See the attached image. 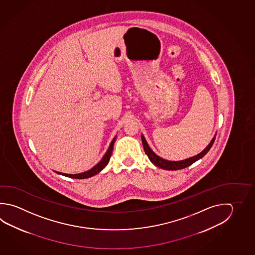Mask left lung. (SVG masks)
Here are the masks:
<instances>
[{"label": "left lung", "mask_w": 255, "mask_h": 255, "mask_svg": "<svg viewBox=\"0 0 255 255\" xmlns=\"http://www.w3.org/2000/svg\"><path fill=\"white\" fill-rule=\"evenodd\" d=\"M216 135L217 133L214 135L213 138L210 141V143L208 144V146L206 148L204 149L202 152H200L199 154L194 155L192 157L187 158L184 160H181V161H168L165 160L163 158L158 156L156 153L153 152L152 149L150 148L146 140L144 138V135L141 134V139H142V143H143V146H144V153H146V155L148 156L149 160L151 162H153L154 165L163 169V170H169V171H176V170H181L186 167L190 166L192 163H194L195 162H197L199 159L203 157L204 155L206 153L209 152L211 146L213 145L214 141L216 139Z\"/></svg>", "instance_id": "1"}]
</instances>
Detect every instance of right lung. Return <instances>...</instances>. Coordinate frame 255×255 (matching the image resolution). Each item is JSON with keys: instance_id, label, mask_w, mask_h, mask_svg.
Returning a JSON list of instances; mask_svg holds the SVG:
<instances>
[{"instance_id": "add662e5", "label": "right lung", "mask_w": 255, "mask_h": 255, "mask_svg": "<svg viewBox=\"0 0 255 255\" xmlns=\"http://www.w3.org/2000/svg\"><path fill=\"white\" fill-rule=\"evenodd\" d=\"M116 138L117 135H115L114 138L112 139V141H111L110 147L107 150L106 153L104 154V156L102 157V160L88 171H84V172H81V173H75V174H68V173H64V172H59V171H55V172L57 174H61L63 176L69 177V178H73V179H86V178H90V177L96 175L100 171H102L110 162V158H111L112 150H113V145H114Z\"/></svg>"}]
</instances>
